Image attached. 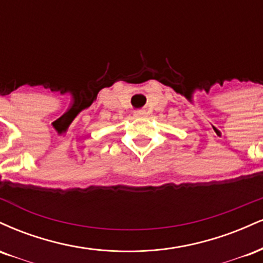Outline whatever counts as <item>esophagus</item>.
Listing matches in <instances>:
<instances>
[{
    "label": "esophagus",
    "instance_id": "1",
    "mask_svg": "<svg viewBox=\"0 0 263 263\" xmlns=\"http://www.w3.org/2000/svg\"><path fill=\"white\" fill-rule=\"evenodd\" d=\"M135 118H146L147 117V113L145 112V110H137V112L134 113Z\"/></svg>",
    "mask_w": 263,
    "mask_h": 263
}]
</instances>
